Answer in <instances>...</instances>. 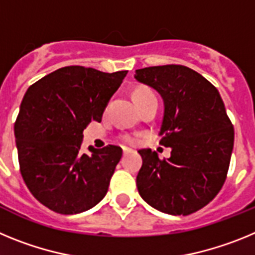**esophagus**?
Listing matches in <instances>:
<instances>
[{
	"mask_svg": "<svg viewBox=\"0 0 255 255\" xmlns=\"http://www.w3.org/2000/svg\"><path fill=\"white\" fill-rule=\"evenodd\" d=\"M130 152H132V150L130 149V148L123 147V153H124V155H125V154H128V153H130Z\"/></svg>",
	"mask_w": 255,
	"mask_h": 255,
	"instance_id": "obj_1",
	"label": "esophagus"
}]
</instances>
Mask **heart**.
I'll return each instance as SVG.
<instances>
[{
	"mask_svg": "<svg viewBox=\"0 0 255 255\" xmlns=\"http://www.w3.org/2000/svg\"><path fill=\"white\" fill-rule=\"evenodd\" d=\"M132 96H134L135 102H138V101L143 100V98H145V97L152 96V92L145 89V88H139V89H136V91L134 92ZM126 140L129 141V143H135V139L132 138V136H126Z\"/></svg>",
	"mask_w": 255,
	"mask_h": 255,
	"instance_id": "b5f03b06",
	"label": "heart"
}]
</instances>
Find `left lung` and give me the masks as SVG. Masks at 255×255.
Segmentation results:
<instances>
[{"mask_svg": "<svg viewBox=\"0 0 255 255\" xmlns=\"http://www.w3.org/2000/svg\"><path fill=\"white\" fill-rule=\"evenodd\" d=\"M134 78L161 96L159 136L162 145L171 148L167 159L150 149L139 150V194L167 215L194 213L218 194L226 180L234 128L224 101L206 78L182 65L135 70Z\"/></svg>", "mask_w": 255, "mask_h": 255, "instance_id": "obj_1", "label": "left lung"}]
</instances>
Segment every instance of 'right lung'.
<instances>
[{
    "mask_svg": "<svg viewBox=\"0 0 255 255\" xmlns=\"http://www.w3.org/2000/svg\"><path fill=\"white\" fill-rule=\"evenodd\" d=\"M128 71L66 66L28 88L15 123L21 176L38 202L61 215L93 208L107 194L123 149L80 152L84 129L101 121Z\"/></svg>",
    "mask_w": 255,
    "mask_h": 255,
    "instance_id": "obj_1",
    "label": "right lung"
}]
</instances>
